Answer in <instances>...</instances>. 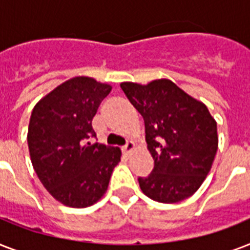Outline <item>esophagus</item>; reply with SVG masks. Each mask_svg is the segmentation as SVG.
Instances as JSON below:
<instances>
[{"instance_id":"34e87169","label":"esophagus","mask_w":250,"mask_h":250,"mask_svg":"<svg viewBox=\"0 0 250 250\" xmlns=\"http://www.w3.org/2000/svg\"><path fill=\"white\" fill-rule=\"evenodd\" d=\"M122 150H123V153H125V154H127V156H128V154H131V153L135 150V144H133L132 141H128V143H127V144L123 146V149H122Z\"/></svg>"}]
</instances>
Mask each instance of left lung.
Segmentation results:
<instances>
[{
    "label": "left lung",
    "mask_w": 250,
    "mask_h": 250,
    "mask_svg": "<svg viewBox=\"0 0 250 250\" xmlns=\"http://www.w3.org/2000/svg\"><path fill=\"white\" fill-rule=\"evenodd\" d=\"M144 118L145 140L154 168L139 178L141 190L164 204L183 201L209 174L218 149L217 122L205 104L190 97L168 79L146 85L121 84Z\"/></svg>",
    "instance_id": "1"
}]
</instances>
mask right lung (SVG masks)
I'll use <instances>...</instances> for the list:
<instances>
[{
    "instance_id": "add662e5",
    "label": "right lung",
    "mask_w": 250,
    "mask_h": 250,
    "mask_svg": "<svg viewBox=\"0 0 250 250\" xmlns=\"http://www.w3.org/2000/svg\"><path fill=\"white\" fill-rule=\"evenodd\" d=\"M109 84L76 76L37 102L28 125L29 156L42 186L57 201L86 208L105 194L119 148L85 143L96 136L92 119Z\"/></svg>"
}]
</instances>
